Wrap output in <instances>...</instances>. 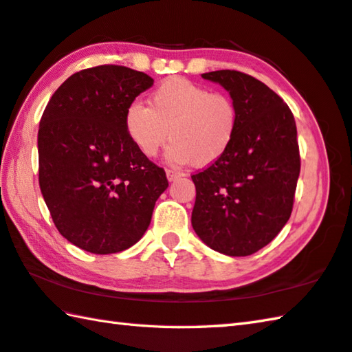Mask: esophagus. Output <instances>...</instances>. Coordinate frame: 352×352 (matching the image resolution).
I'll use <instances>...</instances> for the list:
<instances>
[{
  "mask_svg": "<svg viewBox=\"0 0 352 352\" xmlns=\"http://www.w3.org/2000/svg\"><path fill=\"white\" fill-rule=\"evenodd\" d=\"M182 175L183 174H180V172H177V170H172V169L166 170V177H168L169 182H174V180H177V178H180Z\"/></svg>",
  "mask_w": 352,
  "mask_h": 352,
  "instance_id": "esophagus-1",
  "label": "esophagus"
}]
</instances>
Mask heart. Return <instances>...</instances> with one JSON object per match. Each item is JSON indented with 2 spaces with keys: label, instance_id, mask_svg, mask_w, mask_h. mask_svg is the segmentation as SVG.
<instances>
[{
  "label": "heart",
  "instance_id": "heart-1",
  "mask_svg": "<svg viewBox=\"0 0 352 352\" xmlns=\"http://www.w3.org/2000/svg\"><path fill=\"white\" fill-rule=\"evenodd\" d=\"M239 128V111L229 96L212 93L184 78H170L151 94L149 107L129 103L125 129L143 155L155 157L169 134V162L206 168L229 153Z\"/></svg>",
  "mask_w": 352,
  "mask_h": 352
}]
</instances>
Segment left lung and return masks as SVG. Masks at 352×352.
Masks as SVG:
<instances>
[{"label": "left lung", "mask_w": 352, "mask_h": 352, "mask_svg": "<svg viewBox=\"0 0 352 352\" xmlns=\"http://www.w3.org/2000/svg\"><path fill=\"white\" fill-rule=\"evenodd\" d=\"M201 76L230 93L239 128L229 153L192 175V227L210 249L249 256L273 241L292 215L300 172L296 122L287 103L250 74Z\"/></svg>", "instance_id": "8db88e82"}]
</instances>
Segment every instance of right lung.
<instances>
[{
	"label": "right lung",
	"instance_id": "1",
	"mask_svg": "<svg viewBox=\"0 0 352 352\" xmlns=\"http://www.w3.org/2000/svg\"><path fill=\"white\" fill-rule=\"evenodd\" d=\"M153 84L128 67L85 68L54 91L41 117L39 188L60 235L82 250L134 245L169 186L125 129L128 105Z\"/></svg>",
	"mask_w": 352,
	"mask_h": 352
}]
</instances>
